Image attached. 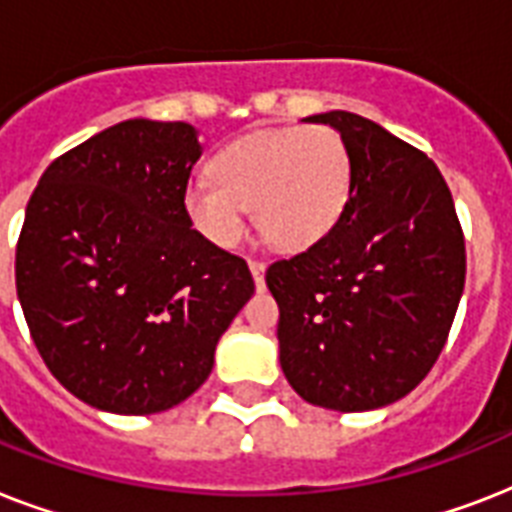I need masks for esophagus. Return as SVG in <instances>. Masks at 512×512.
<instances>
[{"label": "esophagus", "mask_w": 512, "mask_h": 512, "mask_svg": "<svg viewBox=\"0 0 512 512\" xmlns=\"http://www.w3.org/2000/svg\"><path fill=\"white\" fill-rule=\"evenodd\" d=\"M249 271H252L255 287L265 289V263H260V260H249Z\"/></svg>", "instance_id": "1"}]
</instances>
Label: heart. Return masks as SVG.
Instances as JSON below:
<instances>
[{
  "mask_svg": "<svg viewBox=\"0 0 512 512\" xmlns=\"http://www.w3.org/2000/svg\"><path fill=\"white\" fill-rule=\"evenodd\" d=\"M353 193V159L324 124L263 130L233 140L212 159V175L191 177L183 209L215 247H236L249 207L281 249H308L335 231Z\"/></svg>",
  "mask_w": 512,
  "mask_h": 512,
  "instance_id": "obj_1",
  "label": "heart"
}]
</instances>
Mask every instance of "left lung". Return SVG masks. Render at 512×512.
<instances>
[{"instance_id": "left-lung-1", "label": "left lung", "mask_w": 512, "mask_h": 512, "mask_svg": "<svg viewBox=\"0 0 512 512\" xmlns=\"http://www.w3.org/2000/svg\"><path fill=\"white\" fill-rule=\"evenodd\" d=\"M348 143L353 193L335 231L273 263L279 361L308 404L369 412L412 393L465 289V239L438 167L348 111L308 116Z\"/></svg>"}]
</instances>
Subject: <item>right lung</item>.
I'll use <instances>...</instances> for the list:
<instances>
[{
    "instance_id": "obj_1",
    "label": "right lung",
    "mask_w": 512,
    "mask_h": 512,
    "mask_svg": "<svg viewBox=\"0 0 512 512\" xmlns=\"http://www.w3.org/2000/svg\"><path fill=\"white\" fill-rule=\"evenodd\" d=\"M199 130L127 119L44 170L15 287L55 380L100 412L156 414L199 390L255 281L183 209Z\"/></svg>"
}]
</instances>
